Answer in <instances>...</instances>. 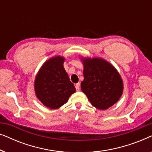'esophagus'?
<instances>
[{"label": "esophagus", "instance_id": "esophagus-1", "mask_svg": "<svg viewBox=\"0 0 152 152\" xmlns=\"http://www.w3.org/2000/svg\"><path fill=\"white\" fill-rule=\"evenodd\" d=\"M75 88L77 91H79L80 90V83H77V84H75Z\"/></svg>", "mask_w": 152, "mask_h": 152}]
</instances>
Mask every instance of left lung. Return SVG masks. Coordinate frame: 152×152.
<instances>
[{"label": "left lung", "instance_id": "obj_1", "mask_svg": "<svg viewBox=\"0 0 152 152\" xmlns=\"http://www.w3.org/2000/svg\"><path fill=\"white\" fill-rule=\"evenodd\" d=\"M84 78L81 88L91 102L99 109H107L121 97L122 80L111 64L102 59H83Z\"/></svg>", "mask_w": 152, "mask_h": 152}]
</instances>
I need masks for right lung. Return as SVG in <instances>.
Masks as SVG:
<instances>
[{"mask_svg": "<svg viewBox=\"0 0 152 152\" xmlns=\"http://www.w3.org/2000/svg\"><path fill=\"white\" fill-rule=\"evenodd\" d=\"M64 59L51 58L42 66L34 82L35 93L45 107L58 109L75 92L74 84L64 68Z\"/></svg>", "mask_w": 152, "mask_h": 152, "instance_id": "1", "label": "right lung"}]
</instances>
